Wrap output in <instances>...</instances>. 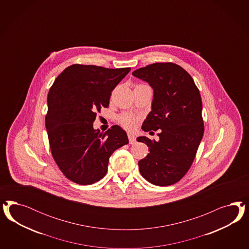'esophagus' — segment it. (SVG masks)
<instances>
[{
  "label": "esophagus",
  "instance_id": "obj_1",
  "mask_svg": "<svg viewBox=\"0 0 249 249\" xmlns=\"http://www.w3.org/2000/svg\"><path fill=\"white\" fill-rule=\"evenodd\" d=\"M128 142L129 144H134L136 142L135 136L132 135V134H128Z\"/></svg>",
  "mask_w": 249,
  "mask_h": 249
}]
</instances>
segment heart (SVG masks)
<instances>
[{
    "mask_svg": "<svg viewBox=\"0 0 249 249\" xmlns=\"http://www.w3.org/2000/svg\"><path fill=\"white\" fill-rule=\"evenodd\" d=\"M119 121L124 128H128V129H131L135 126V118L129 114H122L120 116Z\"/></svg>",
    "mask_w": 249,
    "mask_h": 249,
    "instance_id": "1",
    "label": "heart"
}]
</instances>
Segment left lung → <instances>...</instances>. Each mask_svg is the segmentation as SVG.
I'll use <instances>...</instances> for the list:
<instances>
[{
  "label": "left lung",
  "instance_id": "obj_1",
  "mask_svg": "<svg viewBox=\"0 0 249 249\" xmlns=\"http://www.w3.org/2000/svg\"><path fill=\"white\" fill-rule=\"evenodd\" d=\"M132 75L153 89L151 112L142 128L160 129L159 141L137 138L150 151L139 161L140 172L152 184L172 185L188 172L203 139L200 92L193 77L174 63H155L137 69Z\"/></svg>",
  "mask_w": 249,
  "mask_h": 249
}]
</instances>
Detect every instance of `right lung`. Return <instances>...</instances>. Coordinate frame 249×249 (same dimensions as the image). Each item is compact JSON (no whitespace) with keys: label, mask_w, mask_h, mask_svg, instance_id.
Returning <instances> with one entry per match:
<instances>
[{"label":"right lung","mask_w":249,"mask_h":249,"mask_svg":"<svg viewBox=\"0 0 249 249\" xmlns=\"http://www.w3.org/2000/svg\"><path fill=\"white\" fill-rule=\"evenodd\" d=\"M129 71L72 65L55 78L47 96L45 128L53 160L70 181L89 185L101 180L111 154L128 143L120 126L102 133L93 122Z\"/></svg>","instance_id":"right-lung-1"}]
</instances>
